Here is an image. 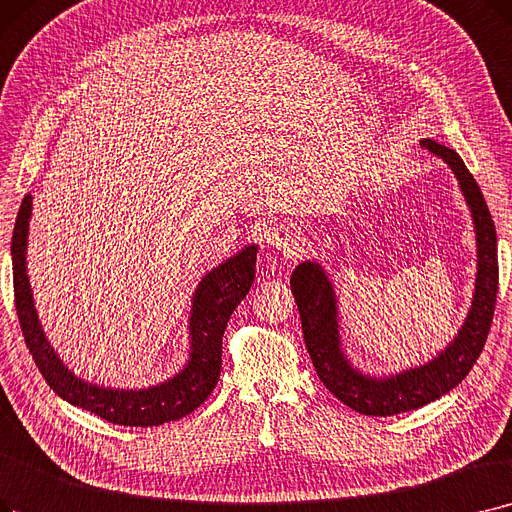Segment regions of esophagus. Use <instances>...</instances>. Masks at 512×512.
Returning <instances> with one entry per match:
<instances>
[{
    "label": "esophagus",
    "mask_w": 512,
    "mask_h": 512,
    "mask_svg": "<svg viewBox=\"0 0 512 512\" xmlns=\"http://www.w3.org/2000/svg\"><path fill=\"white\" fill-rule=\"evenodd\" d=\"M265 244L268 249L284 251V253H295L301 244V236L295 226L288 224H274L265 232Z\"/></svg>",
    "instance_id": "obj_1"
}]
</instances>
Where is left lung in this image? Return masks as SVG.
<instances>
[{
	"mask_svg": "<svg viewBox=\"0 0 512 512\" xmlns=\"http://www.w3.org/2000/svg\"><path fill=\"white\" fill-rule=\"evenodd\" d=\"M420 146L433 152L456 175L460 192L471 209L477 240V274L471 309L458 335L433 360L395 374L374 376L347 358L341 341V316L335 286L316 259L301 261L291 288L303 324V339L309 358L324 387L351 410L366 416H393L416 410L452 391L471 372L490 332L498 293V247L496 228L485 198L466 169L460 154L431 138Z\"/></svg>",
	"mask_w": 512,
	"mask_h": 512,
	"instance_id": "8db88e82",
	"label": "left lung"
}]
</instances>
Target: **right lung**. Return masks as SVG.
<instances>
[{
    "label": "right lung",
    "instance_id": "1",
    "mask_svg": "<svg viewBox=\"0 0 512 512\" xmlns=\"http://www.w3.org/2000/svg\"><path fill=\"white\" fill-rule=\"evenodd\" d=\"M33 196L22 198L12 234L14 299L22 335L43 379L66 402L123 427H157L180 420L201 406L219 381L221 337L238 303L255 280L257 244H249L207 272L192 293L184 368L171 379L144 389H113L83 381L54 351L41 328L27 274V244Z\"/></svg>",
    "mask_w": 512,
    "mask_h": 512
}]
</instances>
